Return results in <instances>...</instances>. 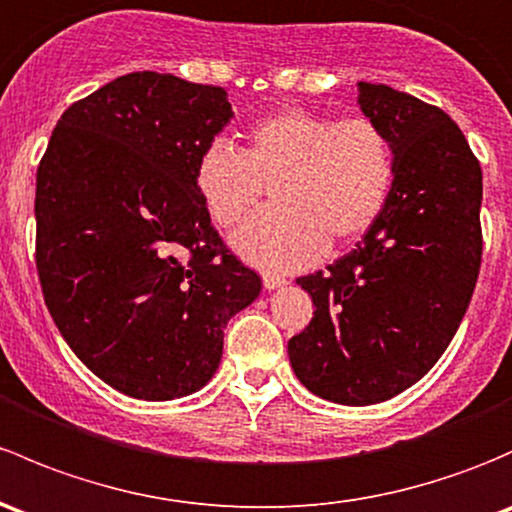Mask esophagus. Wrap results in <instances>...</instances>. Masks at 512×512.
<instances>
[{
  "label": "esophagus",
  "instance_id": "1",
  "mask_svg": "<svg viewBox=\"0 0 512 512\" xmlns=\"http://www.w3.org/2000/svg\"><path fill=\"white\" fill-rule=\"evenodd\" d=\"M262 284H265V289H277V287H284L287 284V279L279 277V274H272V272H265L262 274Z\"/></svg>",
  "mask_w": 512,
  "mask_h": 512
}]
</instances>
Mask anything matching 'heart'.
I'll list each match as a JSON object with an SVG mask.
<instances>
[{"label": "heart", "mask_w": 512, "mask_h": 512, "mask_svg": "<svg viewBox=\"0 0 512 512\" xmlns=\"http://www.w3.org/2000/svg\"><path fill=\"white\" fill-rule=\"evenodd\" d=\"M395 179L387 134L368 117H331L284 107L245 132L242 149L211 142L193 184L218 228L247 218L272 188L274 208L233 235V247L265 270L309 267L328 240L346 245L383 213Z\"/></svg>", "instance_id": "obj_1"}]
</instances>
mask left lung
Wrapping results in <instances>:
<instances>
[{
  "instance_id": "8db88e82",
  "label": "left lung",
  "mask_w": 512,
  "mask_h": 512,
  "mask_svg": "<svg viewBox=\"0 0 512 512\" xmlns=\"http://www.w3.org/2000/svg\"><path fill=\"white\" fill-rule=\"evenodd\" d=\"M358 105L390 139L395 179L358 247L297 279L316 311L289 341L301 385L353 407L432 370L469 309L483 250L481 164L456 122L387 85L358 83Z\"/></svg>"
}]
</instances>
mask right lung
<instances>
[{
    "instance_id": "add662e5",
    "label": "right lung",
    "mask_w": 512,
    "mask_h": 512,
    "mask_svg": "<svg viewBox=\"0 0 512 512\" xmlns=\"http://www.w3.org/2000/svg\"><path fill=\"white\" fill-rule=\"evenodd\" d=\"M228 93L127 73L73 102L36 171V270L71 351L137 400L201 390L223 328L262 289L196 193Z\"/></svg>"
}]
</instances>
